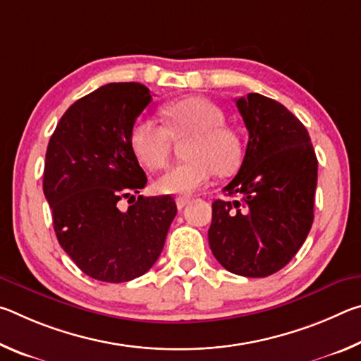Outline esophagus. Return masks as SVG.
I'll use <instances>...</instances> for the list:
<instances>
[{
	"instance_id": "1",
	"label": "esophagus",
	"mask_w": 361,
	"mask_h": 361,
	"mask_svg": "<svg viewBox=\"0 0 361 361\" xmlns=\"http://www.w3.org/2000/svg\"><path fill=\"white\" fill-rule=\"evenodd\" d=\"M189 197H186V195H180V197H176V207H178V210H181L183 207H186L189 204Z\"/></svg>"
}]
</instances>
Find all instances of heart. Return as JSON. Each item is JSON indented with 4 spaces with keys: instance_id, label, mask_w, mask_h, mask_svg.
Wrapping results in <instances>:
<instances>
[{
    "instance_id": "heart-1",
    "label": "heart",
    "mask_w": 361,
    "mask_h": 361,
    "mask_svg": "<svg viewBox=\"0 0 361 361\" xmlns=\"http://www.w3.org/2000/svg\"><path fill=\"white\" fill-rule=\"evenodd\" d=\"M166 127L149 118H140L130 130L133 154L149 170L167 166L174 140L186 138V161L170 167L156 186L161 192L185 195L202 188L213 175H228L240 166L242 143L224 124L221 108L204 97L166 103L161 108Z\"/></svg>"
}]
</instances>
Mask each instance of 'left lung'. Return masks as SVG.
<instances>
[{"instance_id": "8db88e82", "label": "left lung", "mask_w": 361, "mask_h": 361, "mask_svg": "<svg viewBox=\"0 0 361 361\" xmlns=\"http://www.w3.org/2000/svg\"><path fill=\"white\" fill-rule=\"evenodd\" d=\"M248 130L239 173L212 204L209 243L219 264L243 277L280 271L314 221L315 151L309 132L282 103L259 94L235 99Z\"/></svg>"}]
</instances>
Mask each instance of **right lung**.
I'll list each match as a JSON object with an SVG mask.
<instances>
[{
	"label": "right lung",
	"instance_id": "add662e5",
	"mask_svg": "<svg viewBox=\"0 0 361 361\" xmlns=\"http://www.w3.org/2000/svg\"><path fill=\"white\" fill-rule=\"evenodd\" d=\"M151 94L140 82H109L66 109L49 140L42 189L54 231L85 276L109 283L148 272L176 215L172 195H135L146 185L130 130ZM126 197L134 204L118 209Z\"/></svg>",
	"mask_w": 361,
	"mask_h": 361
}]
</instances>
